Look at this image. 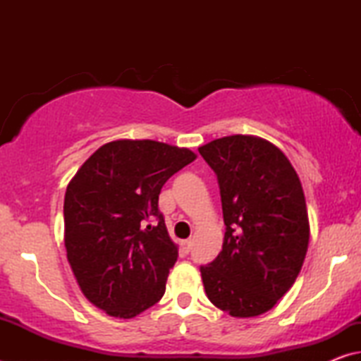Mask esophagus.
I'll return each mask as SVG.
<instances>
[{
	"mask_svg": "<svg viewBox=\"0 0 361 361\" xmlns=\"http://www.w3.org/2000/svg\"><path fill=\"white\" fill-rule=\"evenodd\" d=\"M191 248H192V242L191 240H183L181 242V252L185 253V255H188L189 252H191Z\"/></svg>",
	"mask_w": 361,
	"mask_h": 361,
	"instance_id": "obj_1",
	"label": "esophagus"
}]
</instances>
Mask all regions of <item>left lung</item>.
<instances>
[{"mask_svg": "<svg viewBox=\"0 0 361 361\" xmlns=\"http://www.w3.org/2000/svg\"><path fill=\"white\" fill-rule=\"evenodd\" d=\"M218 178L223 250L200 266L204 288L232 317L271 310L295 283L309 245L301 181L277 146L231 135L199 148Z\"/></svg>", "mask_w": 361, "mask_h": 361, "instance_id": "left-lung-1", "label": "left lung"}]
</instances>
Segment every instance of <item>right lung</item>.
<instances>
[{
  "mask_svg": "<svg viewBox=\"0 0 361 361\" xmlns=\"http://www.w3.org/2000/svg\"><path fill=\"white\" fill-rule=\"evenodd\" d=\"M194 159L186 148L118 140L97 149L66 188V258L84 296L108 315L132 319L166 293L178 248L159 194Z\"/></svg>",
  "mask_w": 361,
  "mask_h": 361,
  "instance_id": "add662e5",
  "label": "right lung"
}]
</instances>
